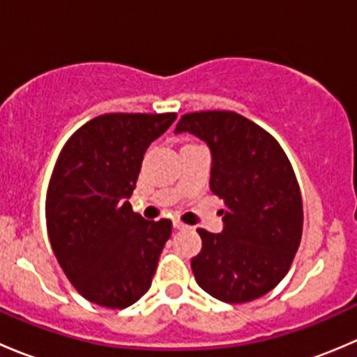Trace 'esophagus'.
<instances>
[{
    "mask_svg": "<svg viewBox=\"0 0 357 357\" xmlns=\"http://www.w3.org/2000/svg\"><path fill=\"white\" fill-rule=\"evenodd\" d=\"M172 226H174L176 229H186V228H188V226H186L185 222L179 221V219H174V221H172Z\"/></svg>",
    "mask_w": 357,
    "mask_h": 357,
    "instance_id": "obj_1",
    "label": "esophagus"
}]
</instances>
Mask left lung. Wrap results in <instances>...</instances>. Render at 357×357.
<instances>
[{
	"label": "left lung",
	"mask_w": 357,
	"mask_h": 357,
	"mask_svg": "<svg viewBox=\"0 0 357 357\" xmlns=\"http://www.w3.org/2000/svg\"><path fill=\"white\" fill-rule=\"evenodd\" d=\"M183 132L208 146V185L225 202L222 231L199 229L197 283L228 304L262 297L287 275L302 236L301 190L289 158L271 135L236 112L186 114L174 129Z\"/></svg>",
	"instance_id": "obj_1"
}]
</instances>
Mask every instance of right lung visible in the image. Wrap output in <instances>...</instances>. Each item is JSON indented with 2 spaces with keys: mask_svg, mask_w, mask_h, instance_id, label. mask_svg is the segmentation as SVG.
I'll return each instance as SVG.
<instances>
[{
  "mask_svg": "<svg viewBox=\"0 0 357 357\" xmlns=\"http://www.w3.org/2000/svg\"><path fill=\"white\" fill-rule=\"evenodd\" d=\"M176 114H105L63 146L46 197V225L59 264L82 297L124 309L152 285L172 231L129 204L143 155Z\"/></svg>",
  "mask_w": 357,
  "mask_h": 357,
  "instance_id": "obj_1",
  "label": "right lung"
}]
</instances>
